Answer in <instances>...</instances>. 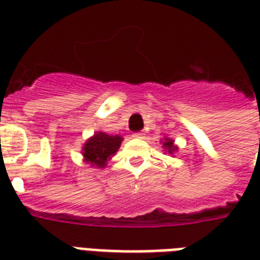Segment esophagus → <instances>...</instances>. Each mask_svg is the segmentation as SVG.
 <instances>
[{"label":"esophagus","mask_w":260,"mask_h":260,"mask_svg":"<svg viewBox=\"0 0 260 260\" xmlns=\"http://www.w3.org/2000/svg\"><path fill=\"white\" fill-rule=\"evenodd\" d=\"M132 138H135V139H143V138H144V134H143V132H135V134L132 135Z\"/></svg>","instance_id":"34e87169"}]
</instances>
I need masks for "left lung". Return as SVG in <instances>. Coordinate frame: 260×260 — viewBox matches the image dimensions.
<instances>
[{
	"instance_id": "obj_1",
	"label": "left lung",
	"mask_w": 260,
	"mask_h": 260,
	"mask_svg": "<svg viewBox=\"0 0 260 260\" xmlns=\"http://www.w3.org/2000/svg\"><path fill=\"white\" fill-rule=\"evenodd\" d=\"M160 143H162V148L163 151H165V154H170L174 156V154L178 151V146L174 143L173 139L167 138L166 136V138H163L162 140H160Z\"/></svg>"
}]
</instances>
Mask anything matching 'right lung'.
Masks as SVG:
<instances>
[{
  "label": "right lung",
  "mask_w": 260,
  "mask_h": 260,
  "mask_svg": "<svg viewBox=\"0 0 260 260\" xmlns=\"http://www.w3.org/2000/svg\"><path fill=\"white\" fill-rule=\"evenodd\" d=\"M122 140L120 135H108L102 131L94 132L82 146L83 162L95 169H104L118 151Z\"/></svg>",
  "instance_id": "obj_1"
}]
</instances>
